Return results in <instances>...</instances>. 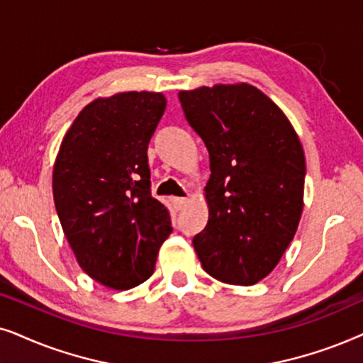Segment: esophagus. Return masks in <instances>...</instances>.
I'll use <instances>...</instances> for the list:
<instances>
[{"instance_id":"1","label":"esophagus","mask_w":363,"mask_h":363,"mask_svg":"<svg viewBox=\"0 0 363 363\" xmlns=\"http://www.w3.org/2000/svg\"><path fill=\"white\" fill-rule=\"evenodd\" d=\"M171 201L176 211H182L187 204H189V197H172Z\"/></svg>"}]
</instances>
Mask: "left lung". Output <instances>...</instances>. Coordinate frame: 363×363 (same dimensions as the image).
Returning <instances> with one entry per match:
<instances>
[{"label": "left lung", "instance_id": "8db88e82", "mask_svg": "<svg viewBox=\"0 0 363 363\" xmlns=\"http://www.w3.org/2000/svg\"><path fill=\"white\" fill-rule=\"evenodd\" d=\"M209 151V219L192 244L211 277L254 286L272 272L303 209L306 154L284 111L247 83L179 91Z\"/></svg>", "mask_w": 363, "mask_h": 363}]
</instances>
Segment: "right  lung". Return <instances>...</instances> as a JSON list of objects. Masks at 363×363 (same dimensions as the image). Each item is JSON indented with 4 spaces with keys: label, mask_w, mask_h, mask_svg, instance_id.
Wrapping results in <instances>:
<instances>
[{
    "label": "right lung",
    "mask_w": 363,
    "mask_h": 363,
    "mask_svg": "<svg viewBox=\"0 0 363 363\" xmlns=\"http://www.w3.org/2000/svg\"><path fill=\"white\" fill-rule=\"evenodd\" d=\"M166 96L125 91L96 98L72 121L52 167V196L67 244L96 282L128 291L146 282L172 232L151 196L147 144Z\"/></svg>",
    "instance_id": "right-lung-1"
}]
</instances>
